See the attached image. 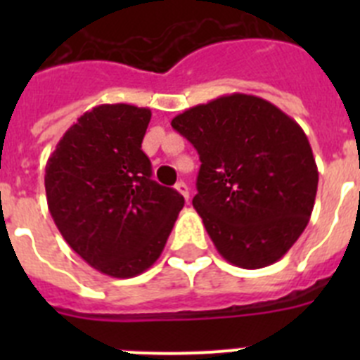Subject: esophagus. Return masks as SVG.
<instances>
[{
  "instance_id": "esophagus-1",
  "label": "esophagus",
  "mask_w": 360,
  "mask_h": 360,
  "mask_svg": "<svg viewBox=\"0 0 360 360\" xmlns=\"http://www.w3.org/2000/svg\"><path fill=\"white\" fill-rule=\"evenodd\" d=\"M174 187H176V191L184 196V198L189 200V187H187L186 182H176V186Z\"/></svg>"
}]
</instances>
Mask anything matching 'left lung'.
<instances>
[{
    "label": "left lung",
    "mask_w": 360,
    "mask_h": 360,
    "mask_svg": "<svg viewBox=\"0 0 360 360\" xmlns=\"http://www.w3.org/2000/svg\"><path fill=\"white\" fill-rule=\"evenodd\" d=\"M171 126L200 155L193 205L218 252L241 269L281 259L308 225L319 182L301 126L247 94L189 108Z\"/></svg>",
    "instance_id": "obj_1"
}]
</instances>
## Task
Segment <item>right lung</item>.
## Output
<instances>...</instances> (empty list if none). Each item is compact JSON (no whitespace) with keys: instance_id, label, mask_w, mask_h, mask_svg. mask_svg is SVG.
Returning <instances> with one entry per match:
<instances>
[{"instance_id":"1","label":"right lung","mask_w":360,"mask_h":360,"mask_svg":"<svg viewBox=\"0 0 360 360\" xmlns=\"http://www.w3.org/2000/svg\"><path fill=\"white\" fill-rule=\"evenodd\" d=\"M151 110L101 104L63 135L46 162L50 214L66 243L111 278L142 274L160 257L184 196L151 180L142 139Z\"/></svg>"}]
</instances>
